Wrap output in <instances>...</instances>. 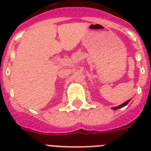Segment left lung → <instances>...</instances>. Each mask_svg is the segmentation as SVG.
Here are the masks:
<instances>
[{"mask_svg":"<svg viewBox=\"0 0 151 151\" xmlns=\"http://www.w3.org/2000/svg\"><path fill=\"white\" fill-rule=\"evenodd\" d=\"M131 101V99H130V100H128L127 101H125V103H123V104H122L119 105V106H116V107H113V108H112V109H113V110H118V109H119V108L123 107V106H126V105H127L128 104H129V101Z\"/></svg>","mask_w":151,"mask_h":151,"instance_id":"left-lung-1","label":"left lung"}]
</instances>
